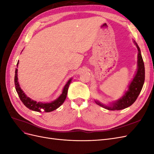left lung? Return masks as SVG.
I'll return each instance as SVG.
<instances>
[{
	"mask_svg": "<svg viewBox=\"0 0 154 154\" xmlns=\"http://www.w3.org/2000/svg\"><path fill=\"white\" fill-rule=\"evenodd\" d=\"M134 42L136 44L138 50L137 70L133 80L130 83L128 91L125 92V94L121 98L114 102L110 105H105L99 101H95L97 105L104 107L107 110H119L127 108L136 101L141 91L144 82V77H145V75H144L145 74L144 66L140 49H139L136 42L134 41Z\"/></svg>",
	"mask_w": 154,
	"mask_h": 154,
	"instance_id": "1",
	"label": "left lung"
}]
</instances>
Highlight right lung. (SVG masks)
I'll use <instances>...</instances> for the list:
<instances>
[{
    "label": "right lung",
    "mask_w": 154,
    "mask_h": 154,
    "mask_svg": "<svg viewBox=\"0 0 154 154\" xmlns=\"http://www.w3.org/2000/svg\"><path fill=\"white\" fill-rule=\"evenodd\" d=\"M18 61L17 64V67H18ZM17 71H18V69H16L15 74V85L16 91L17 92L18 96H19L20 100L22 101V103H24V105L27 107V108L36 112L44 111L45 112H52L58 109V107H60L63 103L64 101L66 99L67 91H68L70 83L71 82L72 78L70 79V80L67 82L66 85H65L63 87V89L61 95H60L57 100L51 102V103H42V102H36V101L31 100L30 97H27L25 94L24 91L21 89V88L19 85V83H18V77H17V75H18Z\"/></svg>",
    "instance_id": "right-lung-1"
}]
</instances>
